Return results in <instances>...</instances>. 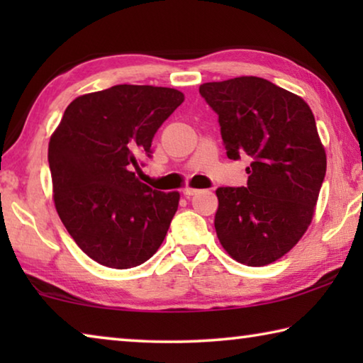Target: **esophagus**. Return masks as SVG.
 Wrapping results in <instances>:
<instances>
[{
  "label": "esophagus",
  "mask_w": 363,
  "mask_h": 363,
  "mask_svg": "<svg viewBox=\"0 0 363 363\" xmlns=\"http://www.w3.org/2000/svg\"><path fill=\"white\" fill-rule=\"evenodd\" d=\"M196 192H199V190H196V189H192V187H186V189H182V195H184V196H192V195H195Z\"/></svg>",
  "instance_id": "obj_1"
}]
</instances>
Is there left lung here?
Here are the masks:
<instances>
[{"label":"left lung","instance_id":"left-lung-1","mask_svg":"<svg viewBox=\"0 0 363 363\" xmlns=\"http://www.w3.org/2000/svg\"><path fill=\"white\" fill-rule=\"evenodd\" d=\"M200 94L219 116L227 157H251L247 186L216 190L218 238L235 261L266 266L314 216L327 173L315 118L301 97L257 77L205 83Z\"/></svg>","mask_w":363,"mask_h":363}]
</instances>
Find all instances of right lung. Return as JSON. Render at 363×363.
I'll list each match as a JSON object with an SVG mask.
<instances>
[{
    "label": "right lung",
    "instance_id": "right-lung-1",
    "mask_svg": "<svg viewBox=\"0 0 363 363\" xmlns=\"http://www.w3.org/2000/svg\"><path fill=\"white\" fill-rule=\"evenodd\" d=\"M184 102L177 89L116 84L77 97L49 140L54 203L91 259L112 269L140 266L163 243L177 192L140 182L152 139Z\"/></svg>",
    "mask_w": 363,
    "mask_h": 363
}]
</instances>
